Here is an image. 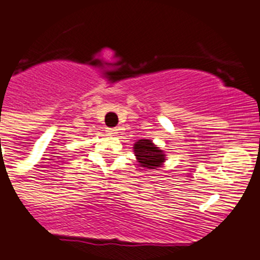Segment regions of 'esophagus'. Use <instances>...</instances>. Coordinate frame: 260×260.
I'll return each mask as SVG.
<instances>
[{
  "mask_svg": "<svg viewBox=\"0 0 260 260\" xmlns=\"http://www.w3.org/2000/svg\"><path fill=\"white\" fill-rule=\"evenodd\" d=\"M107 133L109 136H114V135H117V129H114V128H109V129L107 131Z\"/></svg>",
  "mask_w": 260,
  "mask_h": 260,
  "instance_id": "obj_1",
  "label": "esophagus"
}]
</instances>
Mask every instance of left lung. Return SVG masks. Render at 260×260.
<instances>
[{
    "instance_id": "obj_1",
    "label": "left lung",
    "mask_w": 260,
    "mask_h": 260,
    "mask_svg": "<svg viewBox=\"0 0 260 260\" xmlns=\"http://www.w3.org/2000/svg\"><path fill=\"white\" fill-rule=\"evenodd\" d=\"M133 152L138 164L147 170H157L166 161L165 152L148 138L138 140L133 145Z\"/></svg>"
}]
</instances>
